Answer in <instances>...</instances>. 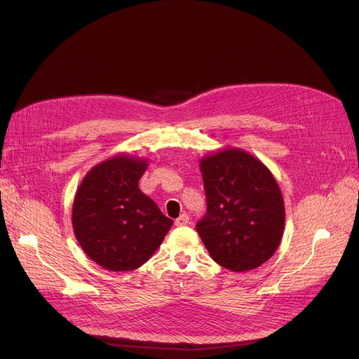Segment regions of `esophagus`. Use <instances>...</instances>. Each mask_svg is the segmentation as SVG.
I'll return each instance as SVG.
<instances>
[{
    "instance_id": "obj_1",
    "label": "esophagus",
    "mask_w": 359,
    "mask_h": 359,
    "mask_svg": "<svg viewBox=\"0 0 359 359\" xmlns=\"http://www.w3.org/2000/svg\"><path fill=\"white\" fill-rule=\"evenodd\" d=\"M189 215L187 213H182L181 217H178L177 219H175V225L177 226H182V225H187L189 224Z\"/></svg>"
}]
</instances>
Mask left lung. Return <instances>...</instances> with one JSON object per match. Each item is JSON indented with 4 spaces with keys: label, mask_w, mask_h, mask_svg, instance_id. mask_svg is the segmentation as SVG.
<instances>
[{
    "label": "left lung",
    "mask_w": 359,
    "mask_h": 359,
    "mask_svg": "<svg viewBox=\"0 0 359 359\" xmlns=\"http://www.w3.org/2000/svg\"><path fill=\"white\" fill-rule=\"evenodd\" d=\"M206 215L196 225L212 259L245 272L276 253L284 231V200L276 178L256 157L224 149L200 162Z\"/></svg>",
    "instance_id": "1"
}]
</instances>
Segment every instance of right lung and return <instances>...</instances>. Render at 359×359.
<instances>
[{"label":"right lung","instance_id":"obj_1","mask_svg":"<svg viewBox=\"0 0 359 359\" xmlns=\"http://www.w3.org/2000/svg\"><path fill=\"white\" fill-rule=\"evenodd\" d=\"M146 159L118 154L82 180L72 225L82 250L109 271H133L161 246L174 221L138 189Z\"/></svg>","mask_w":359,"mask_h":359}]
</instances>
